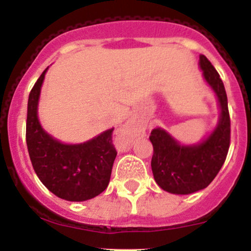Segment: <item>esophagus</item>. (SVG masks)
<instances>
[{"label": "esophagus", "mask_w": 251, "mask_h": 251, "mask_svg": "<svg viewBox=\"0 0 251 251\" xmlns=\"http://www.w3.org/2000/svg\"><path fill=\"white\" fill-rule=\"evenodd\" d=\"M124 130H126V133H128V134H134V133L137 132V128L133 123H127L126 124V128H124Z\"/></svg>", "instance_id": "1"}]
</instances>
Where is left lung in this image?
I'll use <instances>...</instances> for the list:
<instances>
[{
	"mask_svg": "<svg viewBox=\"0 0 251 251\" xmlns=\"http://www.w3.org/2000/svg\"><path fill=\"white\" fill-rule=\"evenodd\" d=\"M203 77L215 92L220 105L217 126L201 143L182 146L165 129L151 132L153 146L151 161L157 185L176 195H188L207 187L223 167L230 147V115L225 86L216 69L205 55H200Z\"/></svg>",
	"mask_w": 251,
	"mask_h": 251,
	"instance_id": "1",
	"label": "left lung"
}]
</instances>
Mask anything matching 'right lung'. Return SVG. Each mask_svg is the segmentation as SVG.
<instances>
[{"label": "right lung", "mask_w": 251, "mask_h": 251, "mask_svg": "<svg viewBox=\"0 0 251 251\" xmlns=\"http://www.w3.org/2000/svg\"><path fill=\"white\" fill-rule=\"evenodd\" d=\"M48 68L31 89L26 119V143L31 163L49 191L66 201H86L108 187L117 151L113 129L80 145H65L43 129L37 118L40 90Z\"/></svg>", "instance_id": "add662e5"}]
</instances>
